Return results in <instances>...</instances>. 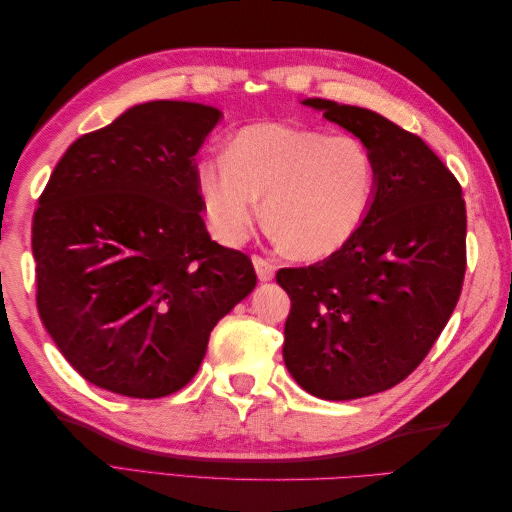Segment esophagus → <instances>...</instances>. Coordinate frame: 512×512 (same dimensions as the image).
Masks as SVG:
<instances>
[{
    "label": "esophagus",
    "mask_w": 512,
    "mask_h": 512,
    "mask_svg": "<svg viewBox=\"0 0 512 512\" xmlns=\"http://www.w3.org/2000/svg\"><path fill=\"white\" fill-rule=\"evenodd\" d=\"M252 262H254V269H256V275H258V280H260V282H269V280H273V275H275V265H273L271 260L262 258V256H252Z\"/></svg>",
    "instance_id": "obj_1"
}]
</instances>
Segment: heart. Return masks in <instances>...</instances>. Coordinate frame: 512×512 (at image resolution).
Here are the masks:
<instances>
[{
  "mask_svg": "<svg viewBox=\"0 0 512 512\" xmlns=\"http://www.w3.org/2000/svg\"><path fill=\"white\" fill-rule=\"evenodd\" d=\"M196 190L220 243L241 245L250 237L258 198H265V224L282 250L320 260L363 226L378 190V164L356 136L260 121L237 130L224 156L198 164Z\"/></svg>",
  "mask_w": 512,
  "mask_h": 512,
  "instance_id": "1",
  "label": "heart"
}]
</instances>
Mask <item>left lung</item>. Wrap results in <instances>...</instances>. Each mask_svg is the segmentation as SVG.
I'll return each instance as SVG.
<instances>
[{
  "label": "left lung",
  "mask_w": 512,
  "mask_h": 512,
  "mask_svg": "<svg viewBox=\"0 0 512 512\" xmlns=\"http://www.w3.org/2000/svg\"><path fill=\"white\" fill-rule=\"evenodd\" d=\"M303 104L371 149L378 190L342 250L277 271L292 301L284 363L314 397L359 399L406 380L451 318L466 275V203L423 138L361 106Z\"/></svg>",
  "instance_id": "left-lung-1"
}]
</instances>
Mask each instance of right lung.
<instances>
[{
  "instance_id": "obj_1",
  "label": "right lung",
  "mask_w": 512,
  "mask_h": 512,
  "mask_svg": "<svg viewBox=\"0 0 512 512\" xmlns=\"http://www.w3.org/2000/svg\"><path fill=\"white\" fill-rule=\"evenodd\" d=\"M218 108L156 100L68 147L34 213L38 314L66 361L117 395L177 393L220 318L256 286L211 241L196 160Z\"/></svg>"
}]
</instances>
